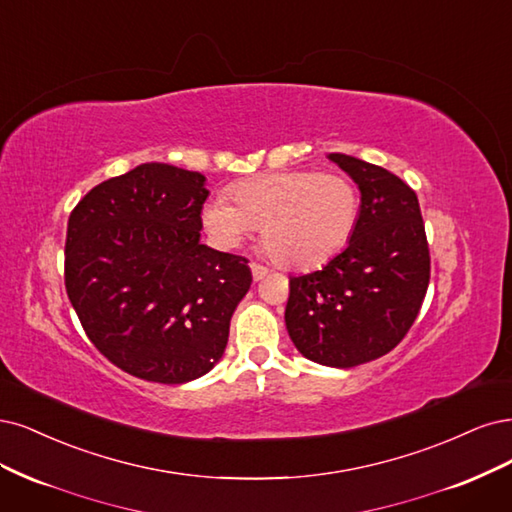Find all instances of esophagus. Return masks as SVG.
I'll use <instances>...</instances> for the list:
<instances>
[{
  "label": "esophagus",
  "mask_w": 512,
  "mask_h": 512,
  "mask_svg": "<svg viewBox=\"0 0 512 512\" xmlns=\"http://www.w3.org/2000/svg\"><path fill=\"white\" fill-rule=\"evenodd\" d=\"M251 272H253V278L255 280H261L263 276H266L268 274V268L266 266H261V263H251Z\"/></svg>",
  "instance_id": "1"
}]
</instances>
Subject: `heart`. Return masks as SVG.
<instances>
[{
    "label": "heart",
    "instance_id": "1",
    "mask_svg": "<svg viewBox=\"0 0 512 512\" xmlns=\"http://www.w3.org/2000/svg\"><path fill=\"white\" fill-rule=\"evenodd\" d=\"M232 201L219 195L204 206L210 238L234 249L261 227V242L287 268H315L332 259L351 240L359 219V193L342 174H263L238 183Z\"/></svg>",
    "mask_w": 512,
    "mask_h": 512
}]
</instances>
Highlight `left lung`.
Here are the masks:
<instances>
[{
  "label": "left lung",
  "instance_id": "1",
  "mask_svg": "<svg viewBox=\"0 0 512 512\" xmlns=\"http://www.w3.org/2000/svg\"><path fill=\"white\" fill-rule=\"evenodd\" d=\"M327 157L359 187V219L327 266L289 278L285 323L306 359L353 368L408 334L430 285V249L417 193L402 178L351 155Z\"/></svg>",
  "mask_w": 512,
  "mask_h": 512
}]
</instances>
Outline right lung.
Returning <instances> with one entry per match:
<instances>
[{
  "label": "right lung",
  "mask_w": 512,
  "mask_h": 512,
  "mask_svg": "<svg viewBox=\"0 0 512 512\" xmlns=\"http://www.w3.org/2000/svg\"><path fill=\"white\" fill-rule=\"evenodd\" d=\"M206 176L142 163L93 187L68 221L65 291L89 340L142 381L183 385L223 357L253 276L200 242Z\"/></svg>",
  "instance_id": "1"
}]
</instances>
